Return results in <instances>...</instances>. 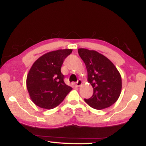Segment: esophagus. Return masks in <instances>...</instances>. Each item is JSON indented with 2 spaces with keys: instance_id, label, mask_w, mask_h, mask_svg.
Here are the masks:
<instances>
[{
  "instance_id": "esophagus-1",
  "label": "esophagus",
  "mask_w": 146,
  "mask_h": 146,
  "mask_svg": "<svg viewBox=\"0 0 146 146\" xmlns=\"http://www.w3.org/2000/svg\"><path fill=\"white\" fill-rule=\"evenodd\" d=\"M82 80H78V82H75V85L76 86H80L82 85Z\"/></svg>"
}]
</instances>
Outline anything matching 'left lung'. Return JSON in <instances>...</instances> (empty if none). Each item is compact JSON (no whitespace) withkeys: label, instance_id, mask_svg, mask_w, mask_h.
Here are the masks:
<instances>
[{"label":"left lung","instance_id":"1","mask_svg":"<svg viewBox=\"0 0 146 146\" xmlns=\"http://www.w3.org/2000/svg\"><path fill=\"white\" fill-rule=\"evenodd\" d=\"M78 51L86 65L88 82L93 88L91 98L84 99V101L97 110L112 106L121 94L119 72L109 59L98 51L82 48Z\"/></svg>","mask_w":146,"mask_h":146}]
</instances>
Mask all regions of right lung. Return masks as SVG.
Listing matches in <instances>:
<instances>
[{
	"label": "right lung",
	"mask_w": 146,
	"mask_h": 146,
	"mask_svg": "<svg viewBox=\"0 0 146 146\" xmlns=\"http://www.w3.org/2000/svg\"><path fill=\"white\" fill-rule=\"evenodd\" d=\"M71 52L72 49L48 52L33 64L27 77V88L36 106L44 109L54 108L72 90L64 83L60 71L64 60Z\"/></svg>",
	"instance_id": "add662e5"
}]
</instances>
